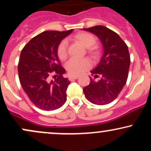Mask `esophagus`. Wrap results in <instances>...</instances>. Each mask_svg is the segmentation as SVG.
Here are the masks:
<instances>
[{
  "label": "esophagus",
  "mask_w": 151,
  "mask_h": 151,
  "mask_svg": "<svg viewBox=\"0 0 151 151\" xmlns=\"http://www.w3.org/2000/svg\"><path fill=\"white\" fill-rule=\"evenodd\" d=\"M78 77H79L78 75H71V76H70V77H69V79H70V81L74 80V79H77Z\"/></svg>",
  "instance_id": "1"
}]
</instances>
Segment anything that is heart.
<instances>
[{
    "label": "heart",
    "mask_w": 151,
    "mask_h": 151,
    "mask_svg": "<svg viewBox=\"0 0 151 151\" xmlns=\"http://www.w3.org/2000/svg\"><path fill=\"white\" fill-rule=\"evenodd\" d=\"M74 39L79 41L82 45L88 49V52L91 56L94 57L97 54V50L95 47L96 44V38L92 34L87 32H81L74 36ZM68 43L64 40L59 44L57 49V54L59 59L64 61L67 58L68 51H67ZM91 67V62L88 59L82 58H72L66 65V69L70 74L77 75L82 73L83 72L88 70Z\"/></svg>",
    "instance_id": "obj_1"
}]
</instances>
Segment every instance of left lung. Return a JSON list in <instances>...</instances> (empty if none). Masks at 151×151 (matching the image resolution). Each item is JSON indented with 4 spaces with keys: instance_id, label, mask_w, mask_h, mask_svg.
<instances>
[{
    "instance_id": "8db88e82",
    "label": "left lung",
    "mask_w": 151,
    "mask_h": 151,
    "mask_svg": "<svg viewBox=\"0 0 151 151\" xmlns=\"http://www.w3.org/2000/svg\"><path fill=\"white\" fill-rule=\"evenodd\" d=\"M84 30L99 38L104 53L97 67L91 71L90 83L83 91L93 104H108L117 97L127 81L131 61L128 46L119 35L105 26ZM97 77L100 79L95 81Z\"/></svg>"
}]
</instances>
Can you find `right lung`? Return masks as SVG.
<instances>
[{
    "label": "right lung",
    "mask_w": 151,
    "mask_h": 151,
    "mask_svg": "<svg viewBox=\"0 0 151 151\" xmlns=\"http://www.w3.org/2000/svg\"><path fill=\"white\" fill-rule=\"evenodd\" d=\"M72 31H45L32 38L22 50L18 66L19 79L29 99L37 108L55 110L67 100L66 91L70 81L62 76L65 70L60 65L57 49ZM51 76L55 77V81L51 80Z\"/></svg>",
    "instance_id": "add662e5"
}]
</instances>
